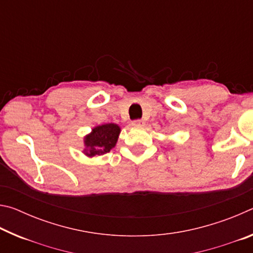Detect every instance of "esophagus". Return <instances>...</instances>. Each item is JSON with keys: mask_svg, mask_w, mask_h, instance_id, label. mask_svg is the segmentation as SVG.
Wrapping results in <instances>:
<instances>
[{"mask_svg": "<svg viewBox=\"0 0 253 253\" xmlns=\"http://www.w3.org/2000/svg\"><path fill=\"white\" fill-rule=\"evenodd\" d=\"M131 124L134 126H144L145 125V121H143V119H136V121H134Z\"/></svg>", "mask_w": 253, "mask_h": 253, "instance_id": "34e87169", "label": "esophagus"}]
</instances>
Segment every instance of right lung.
Segmentation results:
<instances>
[{
  "instance_id": "1",
  "label": "right lung",
  "mask_w": 253,
  "mask_h": 253,
  "mask_svg": "<svg viewBox=\"0 0 253 253\" xmlns=\"http://www.w3.org/2000/svg\"><path fill=\"white\" fill-rule=\"evenodd\" d=\"M119 132L121 128L116 124H105L95 127L90 134L84 137V154L92 157L109 153L117 143Z\"/></svg>"
}]
</instances>
